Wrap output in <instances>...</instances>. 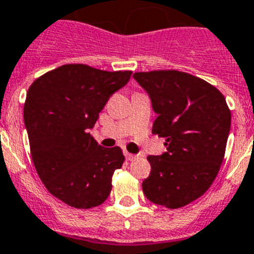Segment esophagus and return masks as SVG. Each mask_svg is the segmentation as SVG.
<instances>
[{"label": "esophagus", "instance_id": "esophagus-1", "mask_svg": "<svg viewBox=\"0 0 254 254\" xmlns=\"http://www.w3.org/2000/svg\"><path fill=\"white\" fill-rule=\"evenodd\" d=\"M125 158H127V161H133L134 158H135V156L131 153H129V152H125Z\"/></svg>", "mask_w": 254, "mask_h": 254}]
</instances>
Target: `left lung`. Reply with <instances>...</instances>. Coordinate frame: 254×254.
<instances>
[{"mask_svg":"<svg viewBox=\"0 0 254 254\" xmlns=\"http://www.w3.org/2000/svg\"><path fill=\"white\" fill-rule=\"evenodd\" d=\"M157 118L152 133L167 151L148 156L151 174L142 188L151 202L180 208L202 197L219 174L231 125L224 94L203 79L179 70L134 72Z\"/></svg>","mask_w":254,"mask_h":254,"instance_id":"1","label":"left lung"}]
</instances>
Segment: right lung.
Segmentation results:
<instances>
[{"instance_id": "obj_1", "label": "right lung", "mask_w": 254, "mask_h": 254, "mask_svg": "<svg viewBox=\"0 0 254 254\" xmlns=\"http://www.w3.org/2000/svg\"><path fill=\"white\" fill-rule=\"evenodd\" d=\"M130 75V70L66 64L35 79L28 89L24 123L33 164L46 189L67 206L93 208L110 195L124 154L120 147L98 145L88 131Z\"/></svg>"}]
</instances>
